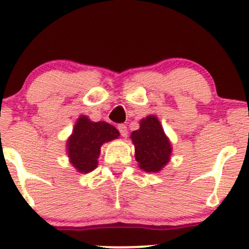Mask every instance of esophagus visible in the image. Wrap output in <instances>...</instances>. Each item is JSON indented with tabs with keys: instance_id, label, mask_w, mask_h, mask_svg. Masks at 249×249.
<instances>
[{
	"instance_id": "esophagus-1",
	"label": "esophagus",
	"mask_w": 249,
	"mask_h": 249,
	"mask_svg": "<svg viewBox=\"0 0 249 249\" xmlns=\"http://www.w3.org/2000/svg\"><path fill=\"white\" fill-rule=\"evenodd\" d=\"M118 130H119L120 135H122L123 137H126L127 136V127H126V125H124V124L118 125Z\"/></svg>"
}]
</instances>
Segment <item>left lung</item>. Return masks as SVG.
Wrapping results in <instances>:
<instances>
[{
	"label": "left lung",
	"mask_w": 249,
	"mask_h": 249,
	"mask_svg": "<svg viewBox=\"0 0 249 249\" xmlns=\"http://www.w3.org/2000/svg\"><path fill=\"white\" fill-rule=\"evenodd\" d=\"M135 158L145 172H159L170 161L171 143L155 115H148L140 122V129L131 134Z\"/></svg>",
	"instance_id": "obj_1"
}]
</instances>
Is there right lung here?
I'll use <instances>...</instances> for the list:
<instances>
[{
  "instance_id": "obj_1",
  "label": "right lung",
  "mask_w": 249,
  "mask_h": 249,
  "mask_svg": "<svg viewBox=\"0 0 249 249\" xmlns=\"http://www.w3.org/2000/svg\"><path fill=\"white\" fill-rule=\"evenodd\" d=\"M118 137L119 131L113 125L106 122H91L85 115H80L67 141L70 162L78 172H91L97 167L101 145Z\"/></svg>"
}]
</instances>
